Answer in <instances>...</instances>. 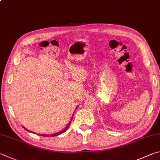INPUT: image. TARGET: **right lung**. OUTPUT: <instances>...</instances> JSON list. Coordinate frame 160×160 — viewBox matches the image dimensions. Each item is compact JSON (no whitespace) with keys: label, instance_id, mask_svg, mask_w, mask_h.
<instances>
[{"label":"right lung","instance_id":"obj_1","mask_svg":"<svg viewBox=\"0 0 160 160\" xmlns=\"http://www.w3.org/2000/svg\"><path fill=\"white\" fill-rule=\"evenodd\" d=\"M74 116V115H73ZM71 122H72V119H71V121H70V122L67 125V127H66V128H64V130H62V131H60V132H58V133H53V134H51V135H44V134H41L40 136H46V137H53V136H58V135H60V134H61V133H63L64 132H65V131L68 129V128H69V125H70V123H71ZM25 130L26 131H29L30 132V131L29 130H27V128H25L24 127H23ZM38 135H39V133H38Z\"/></svg>","mask_w":160,"mask_h":160}]
</instances>
